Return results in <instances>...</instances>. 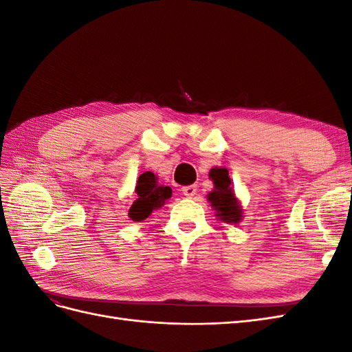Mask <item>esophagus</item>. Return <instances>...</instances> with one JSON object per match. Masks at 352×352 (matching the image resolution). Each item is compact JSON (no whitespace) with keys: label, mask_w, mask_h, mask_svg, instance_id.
Here are the masks:
<instances>
[{"label":"esophagus","mask_w":352,"mask_h":352,"mask_svg":"<svg viewBox=\"0 0 352 352\" xmlns=\"http://www.w3.org/2000/svg\"><path fill=\"white\" fill-rule=\"evenodd\" d=\"M182 194L185 197H194L197 194V186L195 185H190V186H184L182 188Z\"/></svg>","instance_id":"esophagus-1"}]
</instances>
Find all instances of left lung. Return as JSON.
<instances>
[{
  "mask_svg": "<svg viewBox=\"0 0 352 352\" xmlns=\"http://www.w3.org/2000/svg\"><path fill=\"white\" fill-rule=\"evenodd\" d=\"M210 177L214 189L208 195L212 208L217 211V217L226 223H239L242 210L230 188L229 172L226 168H211Z\"/></svg>",
  "mask_w": 352,
  "mask_h": 352,
  "instance_id": "1",
  "label": "left lung"
}]
</instances>
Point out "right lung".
<instances>
[{
	"label": "right lung",
	"instance_id": "1",
	"mask_svg": "<svg viewBox=\"0 0 352 352\" xmlns=\"http://www.w3.org/2000/svg\"><path fill=\"white\" fill-rule=\"evenodd\" d=\"M138 198L129 210V217L133 221H142L151 214L153 210H157L172 197V189L168 186H160L154 173L146 172L140 176L136 185Z\"/></svg>",
	"mask_w": 352,
	"mask_h": 352
}]
</instances>
